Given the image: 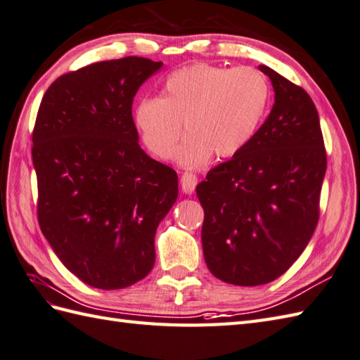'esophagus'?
<instances>
[{"mask_svg": "<svg viewBox=\"0 0 360 360\" xmlns=\"http://www.w3.org/2000/svg\"><path fill=\"white\" fill-rule=\"evenodd\" d=\"M181 183V191L185 194H193L197 186V175L193 172H185L180 179Z\"/></svg>", "mask_w": 360, "mask_h": 360, "instance_id": "obj_1", "label": "esophagus"}]
</instances>
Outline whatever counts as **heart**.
<instances>
[{
	"instance_id": "1",
	"label": "heart",
	"mask_w": 360,
	"mask_h": 360,
	"mask_svg": "<svg viewBox=\"0 0 360 360\" xmlns=\"http://www.w3.org/2000/svg\"><path fill=\"white\" fill-rule=\"evenodd\" d=\"M269 86L252 68L198 65L174 70L160 98H143L135 108V126L154 157L167 160L181 134L186 140L174 153L181 166L231 158L252 140L265 117Z\"/></svg>"
}]
</instances>
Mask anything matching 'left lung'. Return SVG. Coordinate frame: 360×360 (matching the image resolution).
<instances>
[{
    "mask_svg": "<svg viewBox=\"0 0 360 360\" xmlns=\"http://www.w3.org/2000/svg\"><path fill=\"white\" fill-rule=\"evenodd\" d=\"M274 106L252 140L197 185L207 268L220 281L257 286L276 281L305 250L319 221L326 153L309 95L260 65Z\"/></svg>",
    "mask_w": 360,
    "mask_h": 360,
    "instance_id": "8db88e82",
    "label": "left lung"
}]
</instances>
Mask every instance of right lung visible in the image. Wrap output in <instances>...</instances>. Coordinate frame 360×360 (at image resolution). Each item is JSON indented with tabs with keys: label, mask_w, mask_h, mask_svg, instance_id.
Returning <instances> with one entry per match:
<instances>
[{
	"label": "right lung",
	"mask_w": 360,
	"mask_h": 360,
	"mask_svg": "<svg viewBox=\"0 0 360 360\" xmlns=\"http://www.w3.org/2000/svg\"><path fill=\"white\" fill-rule=\"evenodd\" d=\"M162 61L124 57L49 86L32 134L38 223L63 265L98 290L145 278L158 223L179 195L172 167L139 145L132 101Z\"/></svg>",
	"instance_id": "right-lung-1"
}]
</instances>
